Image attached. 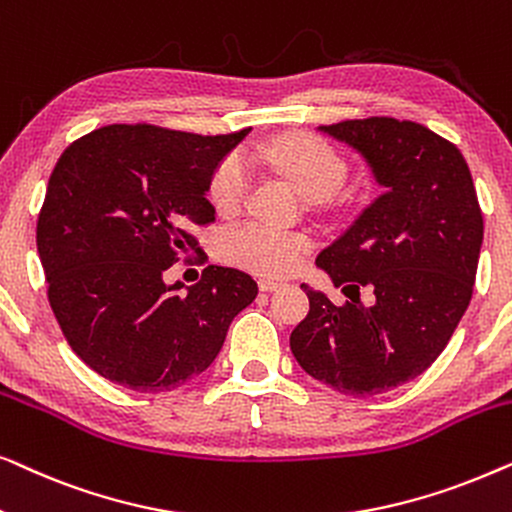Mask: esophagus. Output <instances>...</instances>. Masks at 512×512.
Instances as JSON below:
<instances>
[{
  "label": "esophagus",
  "mask_w": 512,
  "mask_h": 512,
  "mask_svg": "<svg viewBox=\"0 0 512 512\" xmlns=\"http://www.w3.org/2000/svg\"><path fill=\"white\" fill-rule=\"evenodd\" d=\"M258 289H261L263 293H272V291L282 289V282H277V279H270V277H263L261 282H258Z\"/></svg>",
  "instance_id": "esophagus-1"
}]
</instances>
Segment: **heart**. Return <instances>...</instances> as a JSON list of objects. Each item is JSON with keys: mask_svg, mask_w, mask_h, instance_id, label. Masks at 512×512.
I'll use <instances>...</instances> for the list:
<instances>
[{"mask_svg": "<svg viewBox=\"0 0 512 512\" xmlns=\"http://www.w3.org/2000/svg\"><path fill=\"white\" fill-rule=\"evenodd\" d=\"M268 160L310 202L326 200L345 179L342 158L324 139L312 135L279 137L270 144ZM249 179L247 158L240 153L223 158L209 181V202L216 212H237L247 195ZM305 247V237L258 226V223H242L221 235V251L228 261L247 265L265 275H284L296 268Z\"/></svg>", "mask_w": 512, "mask_h": 512, "instance_id": "b5f03b06", "label": "heart"}]
</instances>
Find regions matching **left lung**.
Segmentation results:
<instances>
[{"label":"left lung","instance_id":"1","mask_svg":"<svg viewBox=\"0 0 512 512\" xmlns=\"http://www.w3.org/2000/svg\"><path fill=\"white\" fill-rule=\"evenodd\" d=\"M317 130L359 153L382 193L317 256L352 300L338 307L300 284L310 312L291 352L314 380L368 398L415 380L450 342L471 303L485 226L461 151L424 125L382 116ZM361 285L374 291L370 306Z\"/></svg>","mask_w":512,"mask_h":512}]
</instances>
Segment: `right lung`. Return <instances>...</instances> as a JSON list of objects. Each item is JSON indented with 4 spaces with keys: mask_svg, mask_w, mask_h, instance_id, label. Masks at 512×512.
<instances>
[{
    "mask_svg": "<svg viewBox=\"0 0 512 512\" xmlns=\"http://www.w3.org/2000/svg\"><path fill=\"white\" fill-rule=\"evenodd\" d=\"M249 132L107 125L60 156L37 249L69 347L104 380L142 394L181 387L212 366L230 321L254 303V279L223 265L193 286L165 282L174 258L198 247L191 226L214 221L209 181Z\"/></svg>",
    "mask_w": 512,
    "mask_h": 512,
    "instance_id": "1",
    "label": "right lung"
}]
</instances>
